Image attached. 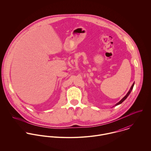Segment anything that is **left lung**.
I'll list each match as a JSON object with an SVG mask.
<instances>
[{"instance_id": "obj_1", "label": "left lung", "mask_w": 151, "mask_h": 151, "mask_svg": "<svg viewBox=\"0 0 151 151\" xmlns=\"http://www.w3.org/2000/svg\"><path fill=\"white\" fill-rule=\"evenodd\" d=\"M134 85V83L132 84V86H131V88H130V89H129V92H128V93L126 94V96H124V98H123V99H122V100H121V101H120L119 102H118V103H117V104L116 105V106H117V105H119V104H122V102H123V101H124V100H125V99H126V98L128 97V96L129 95V93H130V92H131V91H132V88H133Z\"/></svg>"}]
</instances>
